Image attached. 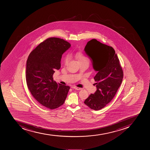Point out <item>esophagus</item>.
Returning <instances> with one entry per match:
<instances>
[{
    "mask_svg": "<svg viewBox=\"0 0 150 150\" xmlns=\"http://www.w3.org/2000/svg\"><path fill=\"white\" fill-rule=\"evenodd\" d=\"M72 88L75 89L76 90H81V88H79V87H76V86H73V87H72Z\"/></svg>",
    "mask_w": 150,
    "mask_h": 150,
    "instance_id": "obj_1",
    "label": "esophagus"
}]
</instances>
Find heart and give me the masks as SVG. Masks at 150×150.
<instances>
[{"label":"heart","instance_id":"heart-1","mask_svg":"<svg viewBox=\"0 0 150 150\" xmlns=\"http://www.w3.org/2000/svg\"><path fill=\"white\" fill-rule=\"evenodd\" d=\"M75 57L77 59L79 63L86 62H88V59L81 52H77V53H76ZM69 56H67L64 58V64H67L68 62H69Z\"/></svg>","mask_w":150,"mask_h":150}]
</instances>
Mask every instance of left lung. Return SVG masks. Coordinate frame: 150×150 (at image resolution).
I'll return each mask as SVG.
<instances>
[{
  "instance_id": "left-lung-1",
  "label": "left lung",
  "mask_w": 150,
  "mask_h": 150,
  "mask_svg": "<svg viewBox=\"0 0 150 150\" xmlns=\"http://www.w3.org/2000/svg\"><path fill=\"white\" fill-rule=\"evenodd\" d=\"M84 51L91 59L97 90L87 98L84 104L93 110L105 107L115 96L122 81L123 72L114 49L93 39L88 42Z\"/></svg>"
}]
</instances>
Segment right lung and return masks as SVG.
I'll return each instance as SVG.
<instances>
[{
	"mask_svg": "<svg viewBox=\"0 0 150 150\" xmlns=\"http://www.w3.org/2000/svg\"><path fill=\"white\" fill-rule=\"evenodd\" d=\"M70 47L62 39L50 38L36 47L27 61L28 87L39 103L50 109L64 104L70 89L54 81L53 75L54 70L60 69L62 55Z\"/></svg>",
	"mask_w": 150,
	"mask_h": 150,
	"instance_id": "obj_1",
	"label": "right lung"
}]
</instances>
